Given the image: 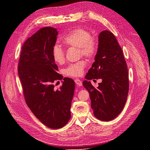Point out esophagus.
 <instances>
[{"label": "esophagus", "instance_id": "esophagus-1", "mask_svg": "<svg viewBox=\"0 0 150 150\" xmlns=\"http://www.w3.org/2000/svg\"><path fill=\"white\" fill-rule=\"evenodd\" d=\"M75 84H76V85L79 86H81L83 85L82 82H81L80 80H78V79H76V80H75Z\"/></svg>", "mask_w": 150, "mask_h": 150}]
</instances>
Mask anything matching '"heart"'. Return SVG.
<instances>
[{"mask_svg": "<svg viewBox=\"0 0 150 150\" xmlns=\"http://www.w3.org/2000/svg\"><path fill=\"white\" fill-rule=\"evenodd\" d=\"M62 42L67 47H78L80 54L88 58H93L97 50V41L88 31L81 28H76L71 31L62 38ZM53 61L57 64H61L65 61L64 53L58 45H55L52 50ZM86 63L84 61L70 64L64 70L66 75L77 77L81 76L84 72Z\"/></svg>", "mask_w": 150, "mask_h": 150, "instance_id": "b5f03b06", "label": "heart"}]
</instances>
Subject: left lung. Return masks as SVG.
<instances>
[{"label": "left lung", "instance_id": "left-lung-1", "mask_svg": "<svg viewBox=\"0 0 150 150\" xmlns=\"http://www.w3.org/2000/svg\"><path fill=\"white\" fill-rule=\"evenodd\" d=\"M85 78L83 84L89 93L94 115L101 121L114 119L127 101L129 77L122 48L111 31L100 33L95 62ZM92 79L102 80L96 89L88 81Z\"/></svg>", "mask_w": 150, "mask_h": 150}]
</instances>
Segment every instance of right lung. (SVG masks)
Returning <instances> with one entry per match:
<instances>
[{"instance_id": "add662e5", "label": "right lung", "mask_w": 150, "mask_h": 150, "mask_svg": "<svg viewBox=\"0 0 150 150\" xmlns=\"http://www.w3.org/2000/svg\"><path fill=\"white\" fill-rule=\"evenodd\" d=\"M58 34L50 27L39 29L28 38L22 47L18 74L27 106L33 114L47 127L59 129L70 119V108L75 84L69 78L59 89L54 83L63 76L52 57V50Z\"/></svg>"}]
</instances>
